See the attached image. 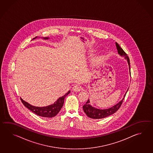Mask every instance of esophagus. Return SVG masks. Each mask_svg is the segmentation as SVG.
<instances>
[{"label":"esophagus","instance_id":"obj_1","mask_svg":"<svg viewBox=\"0 0 153 153\" xmlns=\"http://www.w3.org/2000/svg\"><path fill=\"white\" fill-rule=\"evenodd\" d=\"M72 89H73V91L79 92V91H80V90H81V88L78 85H75L73 87Z\"/></svg>","mask_w":153,"mask_h":153}]
</instances>
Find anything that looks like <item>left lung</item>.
Listing matches in <instances>:
<instances>
[{
	"label": "left lung",
	"instance_id": "left-lung-1",
	"mask_svg": "<svg viewBox=\"0 0 153 153\" xmlns=\"http://www.w3.org/2000/svg\"><path fill=\"white\" fill-rule=\"evenodd\" d=\"M115 44L117 46L118 53L119 55H120V56H125V59H127L128 65L129 66V71H130V75H131L130 59L128 58V56H127V54L126 53V52L124 51L123 49L121 48L117 42H116ZM128 90L126 91V94L124 95V97L123 98V99L121 101H120L117 104L115 105L113 107L109 108L108 109H99L97 108L92 107L91 105L89 104L90 100H88V101L86 102V103L82 107L85 114H86V115L88 116V117H90L92 119H102V118L107 117L111 115V114H114V113H115L120 107L121 104L123 103V100L125 97V96Z\"/></svg>",
	"mask_w": 153,
	"mask_h": 153
}]
</instances>
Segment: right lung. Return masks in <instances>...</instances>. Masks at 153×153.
I'll return each instance as SVG.
<instances>
[{"mask_svg":"<svg viewBox=\"0 0 153 153\" xmlns=\"http://www.w3.org/2000/svg\"><path fill=\"white\" fill-rule=\"evenodd\" d=\"M35 38H34V39H35ZM44 39H48L49 38H44ZM70 92L71 91H69L64 96L59 98V99L53 104L46 106V107H39L33 106L32 105L28 103L27 102L23 101L21 98V101L26 107L29 109L30 111H32V112L36 115L40 116V117H55L59 113V111L61 109L62 106L63 105L65 98L70 93Z\"/></svg>","mask_w":153,"mask_h":153,"instance_id":"1","label":"right lung"}]
</instances>
